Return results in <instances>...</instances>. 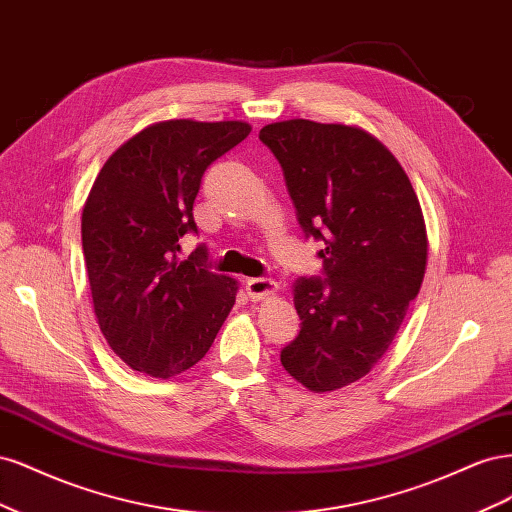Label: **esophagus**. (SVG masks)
<instances>
[{
    "label": "esophagus",
    "mask_w": 512,
    "mask_h": 512,
    "mask_svg": "<svg viewBox=\"0 0 512 512\" xmlns=\"http://www.w3.org/2000/svg\"><path fill=\"white\" fill-rule=\"evenodd\" d=\"M245 290H247V297L252 301H262V299L273 297L277 292V282L267 280V277H254V280L245 282Z\"/></svg>",
    "instance_id": "34e87169"
}]
</instances>
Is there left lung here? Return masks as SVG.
<instances>
[{
	"label": "left lung",
	"mask_w": 512,
	"mask_h": 512,
	"mask_svg": "<svg viewBox=\"0 0 512 512\" xmlns=\"http://www.w3.org/2000/svg\"><path fill=\"white\" fill-rule=\"evenodd\" d=\"M258 138L284 170L305 237L322 241V275L292 286L301 331L282 365L314 393L344 389L382 359L421 290V203L393 153L361 128L288 119Z\"/></svg>",
	"instance_id": "1"
}]
</instances>
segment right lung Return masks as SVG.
Returning <instances> with one entry per match:
<instances>
[{
    "instance_id": "obj_1",
    "label": "right lung",
    "mask_w": 512,
    "mask_h": 512,
    "mask_svg": "<svg viewBox=\"0 0 512 512\" xmlns=\"http://www.w3.org/2000/svg\"><path fill=\"white\" fill-rule=\"evenodd\" d=\"M252 132L245 121L168 119L128 138L98 173L83 207V254L100 331L119 359L151 378H175L211 348L239 284L209 271L194 198L205 170Z\"/></svg>"
}]
</instances>
